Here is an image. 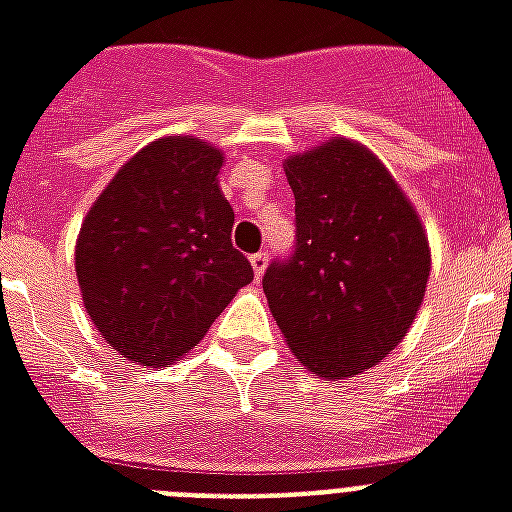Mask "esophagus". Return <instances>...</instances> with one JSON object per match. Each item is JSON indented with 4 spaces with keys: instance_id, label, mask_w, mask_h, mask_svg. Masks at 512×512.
Wrapping results in <instances>:
<instances>
[{
    "instance_id": "obj_1",
    "label": "esophagus",
    "mask_w": 512,
    "mask_h": 512,
    "mask_svg": "<svg viewBox=\"0 0 512 512\" xmlns=\"http://www.w3.org/2000/svg\"><path fill=\"white\" fill-rule=\"evenodd\" d=\"M249 263H252V268H255V276L260 279L265 271V265H268V252H255V255L249 257Z\"/></svg>"
}]
</instances>
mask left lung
Listing matches in <instances>:
<instances>
[{"label": "left lung", "mask_w": 512, "mask_h": 512, "mask_svg": "<svg viewBox=\"0 0 512 512\" xmlns=\"http://www.w3.org/2000/svg\"><path fill=\"white\" fill-rule=\"evenodd\" d=\"M284 170L295 249L268 265L263 292L300 364L345 380L412 327L430 276L428 236L390 172L358 143L329 140Z\"/></svg>", "instance_id": "left-lung-1"}]
</instances>
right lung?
Instances as JSON below:
<instances>
[{"instance_id":"1","label":"right lung","mask_w":512,"mask_h":512,"mask_svg":"<svg viewBox=\"0 0 512 512\" xmlns=\"http://www.w3.org/2000/svg\"><path fill=\"white\" fill-rule=\"evenodd\" d=\"M223 154L196 138H162L132 156L87 212L76 279L92 324L119 356L177 361L255 271L233 249Z\"/></svg>"}]
</instances>
